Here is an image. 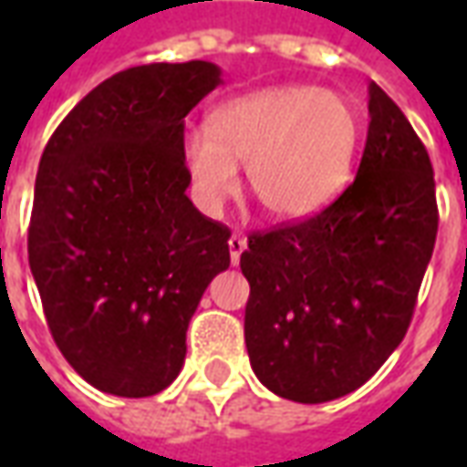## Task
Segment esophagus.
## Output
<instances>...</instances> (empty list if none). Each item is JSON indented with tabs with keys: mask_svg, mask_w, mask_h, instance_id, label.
Returning a JSON list of instances; mask_svg holds the SVG:
<instances>
[{
	"mask_svg": "<svg viewBox=\"0 0 467 467\" xmlns=\"http://www.w3.org/2000/svg\"><path fill=\"white\" fill-rule=\"evenodd\" d=\"M230 263L233 265H237L240 263V254L244 253V247H247V243H244V237L243 234H233V237H230Z\"/></svg>",
	"mask_w": 467,
	"mask_h": 467,
	"instance_id": "1",
	"label": "esophagus"
}]
</instances>
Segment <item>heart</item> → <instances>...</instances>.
Listing matches in <instances>:
<instances>
[{"instance_id": "heart-1", "label": "heart", "mask_w": 467, "mask_h": 467, "mask_svg": "<svg viewBox=\"0 0 467 467\" xmlns=\"http://www.w3.org/2000/svg\"><path fill=\"white\" fill-rule=\"evenodd\" d=\"M360 140L352 105L310 85L267 87L233 97L187 134L184 167L194 200L217 213L237 190V164L265 213L280 223L307 220L343 192Z\"/></svg>"}]
</instances>
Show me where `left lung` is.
Here are the masks:
<instances>
[{"mask_svg":"<svg viewBox=\"0 0 467 467\" xmlns=\"http://www.w3.org/2000/svg\"><path fill=\"white\" fill-rule=\"evenodd\" d=\"M352 184L310 220L247 237L244 343L257 380L295 402L358 390L402 343L438 234L425 144L370 82Z\"/></svg>","mask_w":467,"mask_h":467,"instance_id":"1","label":"left lung"}]
</instances>
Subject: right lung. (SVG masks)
<instances>
[{"mask_svg": "<svg viewBox=\"0 0 467 467\" xmlns=\"http://www.w3.org/2000/svg\"><path fill=\"white\" fill-rule=\"evenodd\" d=\"M220 82L202 59L117 72L39 160L29 267L57 348L97 390H164L207 285L230 267V230L184 194V117Z\"/></svg>", "mask_w": 467, "mask_h": 467, "instance_id": "add662e5", "label": "right lung"}]
</instances>
